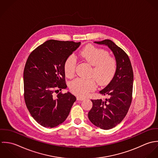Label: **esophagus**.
Masks as SVG:
<instances>
[{
  "label": "esophagus",
  "mask_w": 158,
  "mask_h": 158,
  "mask_svg": "<svg viewBox=\"0 0 158 158\" xmlns=\"http://www.w3.org/2000/svg\"><path fill=\"white\" fill-rule=\"evenodd\" d=\"M84 99V98H81V97H79V96L77 97V101H82Z\"/></svg>",
  "instance_id": "34e87169"
}]
</instances>
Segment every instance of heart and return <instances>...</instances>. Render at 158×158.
<instances>
[{"label":"heart","mask_w":158,"mask_h":158,"mask_svg":"<svg viewBox=\"0 0 158 158\" xmlns=\"http://www.w3.org/2000/svg\"><path fill=\"white\" fill-rule=\"evenodd\" d=\"M80 56L87 63L92 65L90 76L95 79L100 85L108 84L114 77L117 68L115 59L107 51L98 48L93 45H88L80 53ZM77 61L76 57L71 55L64 63V71L66 76L71 77L76 73ZM96 84L94 79H84L77 78L72 81L69 85L71 91L75 95L85 97L95 90Z\"/></svg>","instance_id":"heart-1"}]
</instances>
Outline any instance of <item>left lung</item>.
Returning <instances> with one entry per match:
<instances>
[{"label": "left lung", "mask_w": 158, "mask_h": 158, "mask_svg": "<svg viewBox=\"0 0 158 158\" xmlns=\"http://www.w3.org/2000/svg\"><path fill=\"white\" fill-rule=\"evenodd\" d=\"M95 43L107 46L113 52L117 62L114 77L99 92L107 98L92 99L93 106L88 114L94 125L107 130L120 123L129 110L132 98L133 70L127 54L112 41L104 40Z\"/></svg>", "instance_id": "1"}]
</instances>
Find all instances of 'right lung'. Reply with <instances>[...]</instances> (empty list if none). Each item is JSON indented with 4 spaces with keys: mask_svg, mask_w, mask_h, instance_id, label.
I'll list each match as a JSON object with an SVG mask.
<instances>
[{
    "mask_svg": "<svg viewBox=\"0 0 158 158\" xmlns=\"http://www.w3.org/2000/svg\"><path fill=\"white\" fill-rule=\"evenodd\" d=\"M81 42L48 40L30 54L24 69V97L35 120L46 127L62 123L76 98L66 89L64 63ZM58 94L56 97L55 94Z\"/></svg>",
    "mask_w": 158,
    "mask_h": 158,
    "instance_id": "add662e5",
    "label": "right lung"
}]
</instances>
